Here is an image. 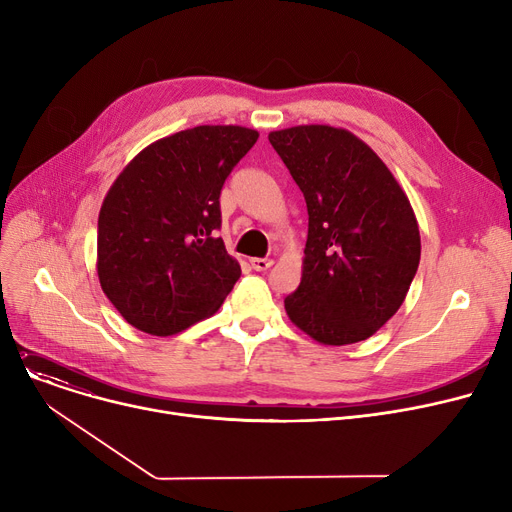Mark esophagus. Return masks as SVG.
Returning <instances> with one entry per match:
<instances>
[{
    "label": "esophagus",
    "mask_w": 512,
    "mask_h": 512,
    "mask_svg": "<svg viewBox=\"0 0 512 512\" xmlns=\"http://www.w3.org/2000/svg\"><path fill=\"white\" fill-rule=\"evenodd\" d=\"M251 265H253V270L255 272H265V270H270V267L274 265V261L272 259H251Z\"/></svg>",
    "instance_id": "34e87169"
}]
</instances>
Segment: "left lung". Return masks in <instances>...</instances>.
<instances>
[{"instance_id":"left-lung-1","label":"left lung","mask_w":512,"mask_h":512,"mask_svg":"<svg viewBox=\"0 0 512 512\" xmlns=\"http://www.w3.org/2000/svg\"><path fill=\"white\" fill-rule=\"evenodd\" d=\"M267 139L309 211L301 284L284 309L321 344L367 340L400 309L419 267L411 201L380 155L351 130L301 124Z\"/></svg>"}]
</instances>
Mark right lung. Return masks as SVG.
Returning <instances> with one entry per match:
<instances>
[{
	"mask_svg": "<svg viewBox=\"0 0 512 512\" xmlns=\"http://www.w3.org/2000/svg\"><path fill=\"white\" fill-rule=\"evenodd\" d=\"M245 126H195L147 145L107 191L97 276L137 330L172 336L213 315L240 278L215 230L232 168L257 143Z\"/></svg>",
	"mask_w": 512,
	"mask_h": 512,
	"instance_id": "obj_1",
	"label": "right lung"
}]
</instances>
